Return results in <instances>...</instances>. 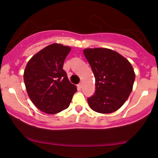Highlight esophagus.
<instances>
[{
	"label": "esophagus",
	"mask_w": 158,
	"mask_h": 158,
	"mask_svg": "<svg viewBox=\"0 0 158 158\" xmlns=\"http://www.w3.org/2000/svg\"><path fill=\"white\" fill-rule=\"evenodd\" d=\"M78 88H82V83H81V82L79 83V84L78 85Z\"/></svg>",
	"instance_id": "34e87169"
}]
</instances>
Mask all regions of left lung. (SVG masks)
Masks as SVG:
<instances>
[{
	"label": "left lung",
	"instance_id": "8db88e82",
	"mask_svg": "<svg viewBox=\"0 0 158 158\" xmlns=\"http://www.w3.org/2000/svg\"><path fill=\"white\" fill-rule=\"evenodd\" d=\"M83 52L95 77V94L88 98L90 108L101 114L116 111L133 88L135 74L131 63L109 49H85Z\"/></svg>",
	"mask_w": 158,
	"mask_h": 158
}]
</instances>
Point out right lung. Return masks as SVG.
I'll use <instances>...</instances> for the list:
<instances>
[{"label": "right lung", "instance_id": "add662e5", "mask_svg": "<svg viewBox=\"0 0 158 158\" xmlns=\"http://www.w3.org/2000/svg\"><path fill=\"white\" fill-rule=\"evenodd\" d=\"M70 47L52 44L36 53L27 63L23 80L29 97L44 113L54 114L68 108L76 85L63 70Z\"/></svg>", "mask_w": 158, "mask_h": 158}]
</instances>
